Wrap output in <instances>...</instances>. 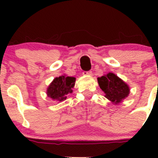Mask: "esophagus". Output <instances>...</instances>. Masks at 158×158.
Masks as SVG:
<instances>
[{"instance_id": "obj_1", "label": "esophagus", "mask_w": 158, "mask_h": 158, "mask_svg": "<svg viewBox=\"0 0 158 158\" xmlns=\"http://www.w3.org/2000/svg\"><path fill=\"white\" fill-rule=\"evenodd\" d=\"M92 74H93L92 71H84L83 72V75L85 76H92Z\"/></svg>"}]
</instances>
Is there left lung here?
Instances as JSON below:
<instances>
[{
    "label": "left lung",
    "mask_w": 158,
    "mask_h": 158,
    "mask_svg": "<svg viewBox=\"0 0 158 158\" xmlns=\"http://www.w3.org/2000/svg\"><path fill=\"white\" fill-rule=\"evenodd\" d=\"M97 80L100 88L105 93L104 96L113 104H119L129 95V86L112 73L98 77Z\"/></svg>",
    "instance_id": "left-lung-1"
}]
</instances>
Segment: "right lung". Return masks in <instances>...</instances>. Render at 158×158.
<instances>
[{
  "label": "right lung",
  "mask_w": 158,
  "mask_h": 158,
  "mask_svg": "<svg viewBox=\"0 0 158 158\" xmlns=\"http://www.w3.org/2000/svg\"><path fill=\"white\" fill-rule=\"evenodd\" d=\"M76 78L73 77L60 76L54 78L47 90L48 97L57 101H63L66 99L67 94L72 93Z\"/></svg>",
  "instance_id": "1"
}]
</instances>
